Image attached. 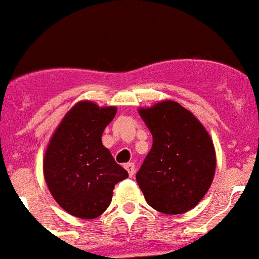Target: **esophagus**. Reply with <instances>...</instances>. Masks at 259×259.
Segmentation results:
<instances>
[{"mask_svg":"<svg viewBox=\"0 0 259 259\" xmlns=\"http://www.w3.org/2000/svg\"><path fill=\"white\" fill-rule=\"evenodd\" d=\"M124 167H125V170L128 171V175L130 176L135 175V164L134 163H127Z\"/></svg>","mask_w":259,"mask_h":259,"instance_id":"34e87169","label":"esophagus"}]
</instances>
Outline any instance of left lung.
Masks as SVG:
<instances>
[{
  "instance_id": "1",
  "label": "left lung",
  "mask_w": 259,
  "mask_h": 259,
  "mask_svg": "<svg viewBox=\"0 0 259 259\" xmlns=\"http://www.w3.org/2000/svg\"><path fill=\"white\" fill-rule=\"evenodd\" d=\"M153 145L136 174L146 202L163 214L193 209L214 179L217 155L206 128L171 100L139 109Z\"/></svg>"
}]
</instances>
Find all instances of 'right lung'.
Instances as JSON below:
<instances>
[{
	"label": "right lung",
	"mask_w": 259,
	"mask_h": 259,
	"mask_svg": "<svg viewBox=\"0 0 259 259\" xmlns=\"http://www.w3.org/2000/svg\"><path fill=\"white\" fill-rule=\"evenodd\" d=\"M115 114V106L77 102L63 116L45 150L48 188L59 206L76 218L100 217L111 202L116 183L128 178L101 140Z\"/></svg>",
	"instance_id": "right-lung-1"
}]
</instances>
